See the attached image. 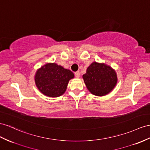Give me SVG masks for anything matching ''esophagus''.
<instances>
[{"mask_svg": "<svg viewBox=\"0 0 150 150\" xmlns=\"http://www.w3.org/2000/svg\"><path fill=\"white\" fill-rule=\"evenodd\" d=\"M75 76L76 78H79L80 76V72L79 71H76L75 73Z\"/></svg>", "mask_w": 150, "mask_h": 150, "instance_id": "obj_1", "label": "esophagus"}]
</instances>
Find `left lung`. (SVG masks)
<instances>
[{
    "instance_id": "obj_1",
    "label": "left lung",
    "mask_w": 150,
    "mask_h": 150,
    "mask_svg": "<svg viewBox=\"0 0 150 150\" xmlns=\"http://www.w3.org/2000/svg\"><path fill=\"white\" fill-rule=\"evenodd\" d=\"M87 89L97 96L110 93L117 83V74L113 69L105 63L93 62L82 76Z\"/></svg>"
}]
</instances>
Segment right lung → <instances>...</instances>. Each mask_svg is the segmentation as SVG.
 <instances>
[{
  "label": "right lung",
  "mask_w": 150,
  "mask_h": 150,
  "mask_svg": "<svg viewBox=\"0 0 150 150\" xmlns=\"http://www.w3.org/2000/svg\"><path fill=\"white\" fill-rule=\"evenodd\" d=\"M74 77V73L56 63H47L37 71L36 86L41 93L49 97L63 95L67 90L69 80Z\"/></svg>",
  "instance_id": "right-lung-1"
}]
</instances>
